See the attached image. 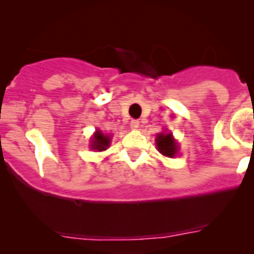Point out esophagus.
Masks as SVG:
<instances>
[{
  "label": "esophagus",
  "mask_w": 254,
  "mask_h": 254,
  "mask_svg": "<svg viewBox=\"0 0 254 254\" xmlns=\"http://www.w3.org/2000/svg\"><path fill=\"white\" fill-rule=\"evenodd\" d=\"M129 125H131L132 129H137L138 128V121L137 120H132Z\"/></svg>",
  "instance_id": "1"
}]
</instances>
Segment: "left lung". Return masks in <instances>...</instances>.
Returning <instances> with one entry per match:
<instances>
[{
    "mask_svg": "<svg viewBox=\"0 0 254 254\" xmlns=\"http://www.w3.org/2000/svg\"><path fill=\"white\" fill-rule=\"evenodd\" d=\"M156 145H158L159 151L165 156L173 158L177 154V142L173 140L172 133H160L156 138Z\"/></svg>",
    "mask_w": 254,
    "mask_h": 254,
    "instance_id": "1",
    "label": "left lung"
}]
</instances>
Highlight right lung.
<instances>
[{
  "label": "right lung",
  "instance_id": "add662e5",
  "mask_svg": "<svg viewBox=\"0 0 254 254\" xmlns=\"http://www.w3.org/2000/svg\"><path fill=\"white\" fill-rule=\"evenodd\" d=\"M109 142L111 141H109V137H108L107 134H103L102 132L98 131L95 136H94L93 141H91V147L98 150V151H103V150H105L109 146Z\"/></svg>",
  "mask_w": 254,
  "mask_h": 254
}]
</instances>
